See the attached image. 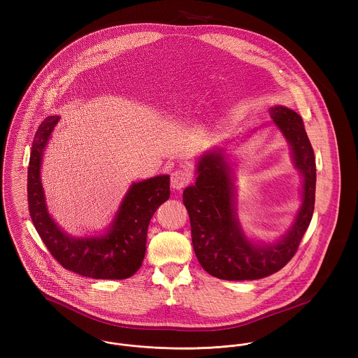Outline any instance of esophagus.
Masks as SVG:
<instances>
[{"instance_id":"1","label":"esophagus","mask_w":358,"mask_h":358,"mask_svg":"<svg viewBox=\"0 0 358 358\" xmlns=\"http://www.w3.org/2000/svg\"><path fill=\"white\" fill-rule=\"evenodd\" d=\"M192 180V173L186 168H176L171 175V186L176 190L183 189Z\"/></svg>"}]
</instances>
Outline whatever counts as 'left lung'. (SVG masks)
<instances>
[{"instance_id":"left-lung-1","label":"left lung","mask_w":358,"mask_h":358,"mask_svg":"<svg viewBox=\"0 0 358 358\" xmlns=\"http://www.w3.org/2000/svg\"><path fill=\"white\" fill-rule=\"evenodd\" d=\"M274 124L291 143L295 166L303 175V203L288 234L274 245H255L243 234L233 208L231 168L223 154L203 155L197 180L183 192L194 252L210 275L229 281L257 280L281 270L296 254L310 224L315 201V158L298 113L270 108Z\"/></svg>"}]
</instances>
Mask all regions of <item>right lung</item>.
Instances as JSON below:
<instances>
[{"label": "right lung", "instance_id": "right-lung-1", "mask_svg": "<svg viewBox=\"0 0 358 358\" xmlns=\"http://www.w3.org/2000/svg\"><path fill=\"white\" fill-rule=\"evenodd\" d=\"M59 117H47L38 127L29 161L27 200L36 230L51 255L67 270L90 278L124 280L142 266L150 219L171 196L169 176L161 175L134 183L125 196L110 231L102 237L71 238L47 212L40 180L43 150Z\"/></svg>", "mask_w": 358, "mask_h": 358}]
</instances>
